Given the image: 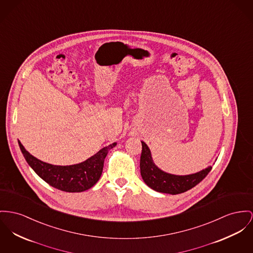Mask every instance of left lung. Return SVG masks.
I'll list each match as a JSON object with an SVG mask.
<instances>
[{
	"mask_svg": "<svg viewBox=\"0 0 253 253\" xmlns=\"http://www.w3.org/2000/svg\"><path fill=\"white\" fill-rule=\"evenodd\" d=\"M140 169L143 180L154 191L177 195L198 185L209 173L212 167H208L197 173L189 175H174L167 173L154 165L150 149L144 142H142Z\"/></svg>",
	"mask_w": 253,
	"mask_h": 253,
	"instance_id": "obj_1",
	"label": "left lung"
}]
</instances>
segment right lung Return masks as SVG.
Instances as JSON below:
<instances>
[{"instance_id":"obj_1","label":"right lung","mask_w":253,"mask_h":253,"mask_svg":"<svg viewBox=\"0 0 253 253\" xmlns=\"http://www.w3.org/2000/svg\"><path fill=\"white\" fill-rule=\"evenodd\" d=\"M18 143L28 164L44 181L60 191L69 193L84 192L95 185L101 177L105 156L116 146V143H113L101 149L83 163L71 166H55L35 158L25 150L19 141Z\"/></svg>"}]
</instances>
